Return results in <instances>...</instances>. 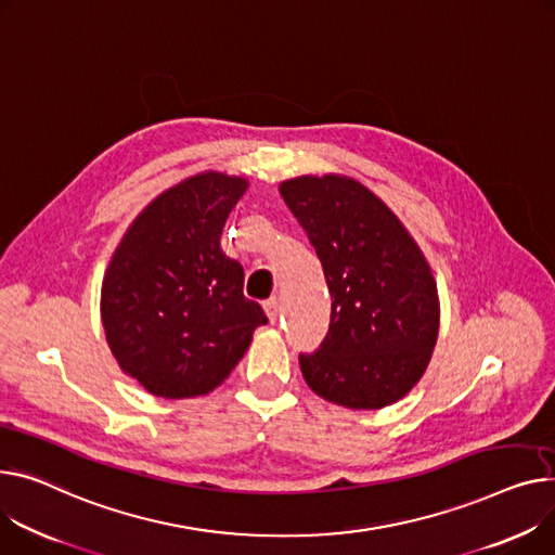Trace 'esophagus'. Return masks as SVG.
Wrapping results in <instances>:
<instances>
[{"mask_svg": "<svg viewBox=\"0 0 555 555\" xmlns=\"http://www.w3.org/2000/svg\"><path fill=\"white\" fill-rule=\"evenodd\" d=\"M263 310H266V314H268V319H270V323H276L279 321V301L272 297V299H268L266 304H263Z\"/></svg>", "mask_w": 555, "mask_h": 555, "instance_id": "esophagus-1", "label": "esophagus"}]
</instances>
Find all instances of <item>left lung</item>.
Returning a JSON list of instances; mask_svg holds the SVG:
<instances>
[{
  "label": "left lung",
  "instance_id": "8db88e82",
  "mask_svg": "<svg viewBox=\"0 0 555 555\" xmlns=\"http://www.w3.org/2000/svg\"><path fill=\"white\" fill-rule=\"evenodd\" d=\"M279 192L306 230L332 297L321 348L301 354L306 384L325 401L377 411L426 373L439 332L437 283L395 211L363 182L297 176Z\"/></svg>",
  "mask_w": 555,
  "mask_h": 555
}]
</instances>
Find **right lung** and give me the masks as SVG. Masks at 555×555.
I'll list each match as a JSON object with an SVG mask.
<instances>
[{
    "label": "right lung",
    "instance_id": "add662e5",
    "mask_svg": "<svg viewBox=\"0 0 555 555\" xmlns=\"http://www.w3.org/2000/svg\"><path fill=\"white\" fill-rule=\"evenodd\" d=\"M249 182L201 171L146 205L111 256L100 317L122 373L165 399L223 384L268 319L243 294V268L220 249Z\"/></svg>",
    "mask_w": 555,
    "mask_h": 555
}]
</instances>
